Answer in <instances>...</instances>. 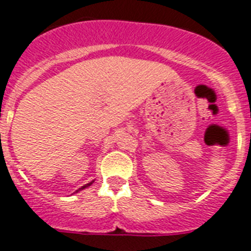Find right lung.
Returning a JSON list of instances; mask_svg holds the SVG:
<instances>
[{
    "label": "right lung",
    "instance_id": "obj_1",
    "mask_svg": "<svg viewBox=\"0 0 251 251\" xmlns=\"http://www.w3.org/2000/svg\"><path fill=\"white\" fill-rule=\"evenodd\" d=\"M92 184H93V181L88 182V184H85V185H84V186H81V188H80V189H85V188H88V186L92 185ZM80 189H79V190H80Z\"/></svg>",
    "mask_w": 251,
    "mask_h": 251
}]
</instances>
